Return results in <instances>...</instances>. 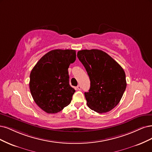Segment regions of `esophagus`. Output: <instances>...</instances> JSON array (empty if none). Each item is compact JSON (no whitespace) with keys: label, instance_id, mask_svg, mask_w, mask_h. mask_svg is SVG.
<instances>
[{"label":"esophagus","instance_id":"34e87169","mask_svg":"<svg viewBox=\"0 0 152 152\" xmlns=\"http://www.w3.org/2000/svg\"><path fill=\"white\" fill-rule=\"evenodd\" d=\"M76 88H77V90H81V85H77V87H76Z\"/></svg>","mask_w":152,"mask_h":152}]
</instances>
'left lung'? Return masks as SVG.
I'll list each match as a JSON object with an SVG mask.
<instances>
[{
  "instance_id": "left-lung-1",
  "label": "left lung",
  "mask_w": 152,
  "mask_h": 152,
  "mask_svg": "<svg viewBox=\"0 0 152 152\" xmlns=\"http://www.w3.org/2000/svg\"><path fill=\"white\" fill-rule=\"evenodd\" d=\"M77 56L90 80L88 92L85 93L87 105L98 113L109 112L119 104L126 88L122 67L105 52L82 50Z\"/></svg>"
}]
</instances>
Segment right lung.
Listing matches in <instances>:
<instances>
[{
  "mask_svg": "<svg viewBox=\"0 0 152 152\" xmlns=\"http://www.w3.org/2000/svg\"><path fill=\"white\" fill-rule=\"evenodd\" d=\"M76 58L75 50H52L31 70V94L37 105L47 113H57L71 103L75 90L69 85L68 68Z\"/></svg>",
  "mask_w": 152,
  "mask_h": 152,
  "instance_id": "right-lung-1",
  "label": "right lung"
}]
</instances>
